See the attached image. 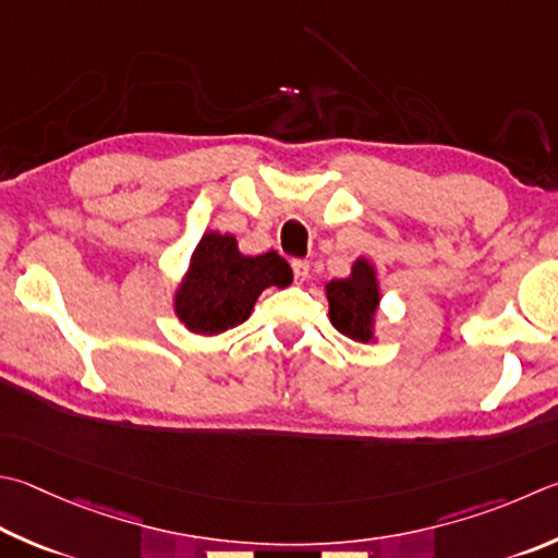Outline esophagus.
Returning a JSON list of instances; mask_svg holds the SVG:
<instances>
[{"label": "esophagus", "mask_w": 558, "mask_h": 558, "mask_svg": "<svg viewBox=\"0 0 558 558\" xmlns=\"http://www.w3.org/2000/svg\"><path fill=\"white\" fill-rule=\"evenodd\" d=\"M292 266V272H295V280H305L310 276V260H302V258H295L290 263Z\"/></svg>", "instance_id": "1"}]
</instances>
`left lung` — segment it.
I'll use <instances>...</instances> for the list:
<instances>
[{
    "instance_id": "8db88e82",
    "label": "left lung",
    "mask_w": 558,
    "mask_h": 558,
    "mask_svg": "<svg viewBox=\"0 0 558 558\" xmlns=\"http://www.w3.org/2000/svg\"><path fill=\"white\" fill-rule=\"evenodd\" d=\"M329 319L343 337L368 341L373 314L378 307V286L371 263L356 260L351 278L331 280L327 286Z\"/></svg>"
}]
</instances>
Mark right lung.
I'll list each match as a JSON object with an SVG mask.
<instances>
[{"mask_svg": "<svg viewBox=\"0 0 558 558\" xmlns=\"http://www.w3.org/2000/svg\"><path fill=\"white\" fill-rule=\"evenodd\" d=\"M292 270L276 251L241 256L236 239L205 234L175 298V310L195 333H219L244 322L258 295L270 286L286 288Z\"/></svg>", "mask_w": 558, "mask_h": 558, "instance_id": "1", "label": "right lung"}]
</instances>
